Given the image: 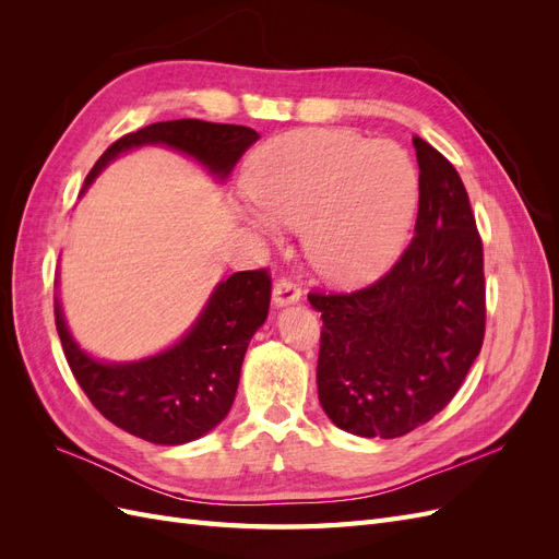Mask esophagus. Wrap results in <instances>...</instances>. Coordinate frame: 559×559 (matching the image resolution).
Instances as JSON below:
<instances>
[{
    "label": "esophagus",
    "mask_w": 559,
    "mask_h": 559,
    "mask_svg": "<svg viewBox=\"0 0 559 559\" xmlns=\"http://www.w3.org/2000/svg\"><path fill=\"white\" fill-rule=\"evenodd\" d=\"M298 300H300V289L294 282H289V280L275 282V286H273V306L277 310L286 308V306H296Z\"/></svg>",
    "instance_id": "34e87169"
}]
</instances>
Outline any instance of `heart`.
<instances>
[{"label":"heart","instance_id":"obj_1","mask_svg":"<svg viewBox=\"0 0 559 559\" xmlns=\"http://www.w3.org/2000/svg\"><path fill=\"white\" fill-rule=\"evenodd\" d=\"M253 205L240 218L267 240L302 228L314 273L341 289L376 282L403 251L419 202V175L405 148L349 130H296L247 163Z\"/></svg>","mask_w":559,"mask_h":559}]
</instances>
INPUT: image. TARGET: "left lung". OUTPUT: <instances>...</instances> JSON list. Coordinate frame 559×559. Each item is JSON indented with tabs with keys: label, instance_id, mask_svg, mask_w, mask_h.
Wrapping results in <instances>:
<instances>
[{
	"label": "left lung",
	"instance_id": "1",
	"mask_svg": "<svg viewBox=\"0 0 559 559\" xmlns=\"http://www.w3.org/2000/svg\"><path fill=\"white\" fill-rule=\"evenodd\" d=\"M419 165L415 238L368 289L310 294L321 312L319 403L337 429L399 438L441 413L485 335L483 242L452 163L413 140Z\"/></svg>",
	"mask_w": 559,
	"mask_h": 559
}]
</instances>
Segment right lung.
<instances>
[{"instance_id": "right-lung-1", "label": "right lung", "mask_w": 559, "mask_h": 559, "mask_svg": "<svg viewBox=\"0 0 559 559\" xmlns=\"http://www.w3.org/2000/svg\"><path fill=\"white\" fill-rule=\"evenodd\" d=\"M261 134L245 126L198 118L151 123L114 142L83 183L81 195L109 163L134 148L163 146L195 160L216 183H226L245 151ZM56 277V326L76 382L116 427L156 445L198 441L226 419L238 394L249 341L267 317L270 277L242 270L216 282L193 324L177 343L132 361H105L79 345L62 312Z\"/></svg>"}]
</instances>
